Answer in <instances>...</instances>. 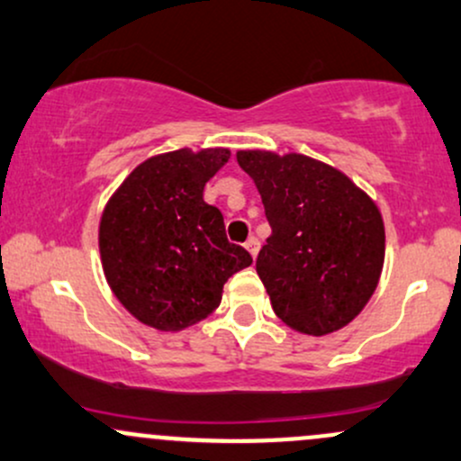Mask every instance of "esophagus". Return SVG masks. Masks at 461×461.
I'll return each mask as SVG.
<instances>
[{"mask_svg": "<svg viewBox=\"0 0 461 461\" xmlns=\"http://www.w3.org/2000/svg\"><path fill=\"white\" fill-rule=\"evenodd\" d=\"M245 247H247V251L251 253V258H256L258 251H260V240H258L256 236H251V238H249V240L245 242Z\"/></svg>", "mask_w": 461, "mask_h": 461, "instance_id": "1", "label": "esophagus"}]
</instances>
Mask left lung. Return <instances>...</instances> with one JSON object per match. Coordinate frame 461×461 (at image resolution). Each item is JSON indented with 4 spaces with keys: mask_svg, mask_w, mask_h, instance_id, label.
Segmentation results:
<instances>
[{
    "mask_svg": "<svg viewBox=\"0 0 461 461\" xmlns=\"http://www.w3.org/2000/svg\"><path fill=\"white\" fill-rule=\"evenodd\" d=\"M256 182L273 234L256 271L275 314L325 336L362 312L377 288L385 231L375 201L345 173L301 153L238 151Z\"/></svg>",
    "mask_w": 461,
    "mask_h": 461,
    "instance_id": "left-lung-1",
    "label": "left lung"
}]
</instances>
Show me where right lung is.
<instances>
[{
    "instance_id": "add662e5",
    "label": "right lung",
    "mask_w": 461,
    "mask_h": 461,
    "mask_svg": "<svg viewBox=\"0 0 461 461\" xmlns=\"http://www.w3.org/2000/svg\"><path fill=\"white\" fill-rule=\"evenodd\" d=\"M227 149H177L145 160L125 177L99 223L104 273L131 316L179 331L219 308L223 285L251 264L227 240L223 214L203 186Z\"/></svg>"
}]
</instances>
